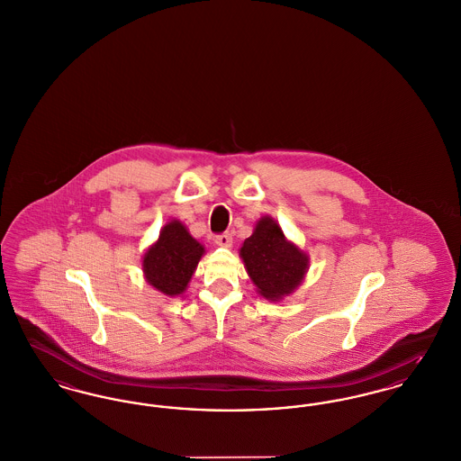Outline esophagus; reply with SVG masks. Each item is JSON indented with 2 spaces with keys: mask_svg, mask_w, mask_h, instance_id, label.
<instances>
[{
  "mask_svg": "<svg viewBox=\"0 0 461 461\" xmlns=\"http://www.w3.org/2000/svg\"><path fill=\"white\" fill-rule=\"evenodd\" d=\"M216 245H220V247H231L233 245V237H231V233H221V235H216Z\"/></svg>",
  "mask_w": 461,
  "mask_h": 461,
  "instance_id": "1",
  "label": "esophagus"
}]
</instances>
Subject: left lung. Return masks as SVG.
<instances>
[{
  "label": "left lung",
  "mask_w": 461,
  "mask_h": 461,
  "mask_svg": "<svg viewBox=\"0 0 461 461\" xmlns=\"http://www.w3.org/2000/svg\"><path fill=\"white\" fill-rule=\"evenodd\" d=\"M240 256L259 294L269 301L290 294L307 269L306 254L286 241L282 228L269 218L258 222L254 233L243 241Z\"/></svg>",
  "instance_id": "8db88e82"
}]
</instances>
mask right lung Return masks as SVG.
Here are the masks:
<instances>
[{"mask_svg": "<svg viewBox=\"0 0 461 461\" xmlns=\"http://www.w3.org/2000/svg\"><path fill=\"white\" fill-rule=\"evenodd\" d=\"M203 247L179 221L164 226L158 240L143 258V271L150 285L166 295H179L192 278Z\"/></svg>", "mask_w": 461, "mask_h": 461, "instance_id": "1", "label": "right lung"}]
</instances>
